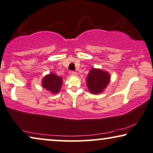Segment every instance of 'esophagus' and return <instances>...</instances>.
Returning <instances> with one entry per match:
<instances>
[{"instance_id": "esophagus-1", "label": "esophagus", "mask_w": 153, "mask_h": 153, "mask_svg": "<svg viewBox=\"0 0 153 153\" xmlns=\"http://www.w3.org/2000/svg\"><path fill=\"white\" fill-rule=\"evenodd\" d=\"M69 75H70L71 76H75V75H76V73L73 72V71H70V72H69Z\"/></svg>"}]
</instances>
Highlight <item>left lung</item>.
Wrapping results in <instances>:
<instances>
[{
	"label": "left lung",
	"mask_w": 153,
	"mask_h": 153,
	"mask_svg": "<svg viewBox=\"0 0 153 153\" xmlns=\"http://www.w3.org/2000/svg\"><path fill=\"white\" fill-rule=\"evenodd\" d=\"M110 79L111 77L109 72L100 68H92L86 78L89 91L94 94L102 93L109 85Z\"/></svg>",
	"instance_id": "8db88e82"
}]
</instances>
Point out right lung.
<instances>
[{"instance_id":"add662e5","label":"right lung","mask_w":153,"mask_h":153,"mask_svg":"<svg viewBox=\"0 0 153 153\" xmlns=\"http://www.w3.org/2000/svg\"><path fill=\"white\" fill-rule=\"evenodd\" d=\"M63 85V78L51 73L46 75L42 80V85L51 94H57L60 92Z\"/></svg>"}]
</instances>
